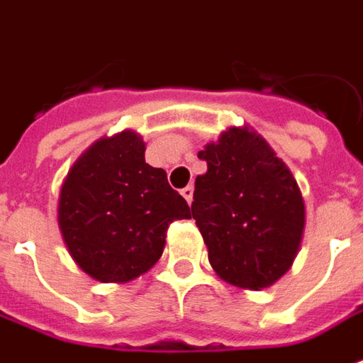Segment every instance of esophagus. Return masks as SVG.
I'll return each instance as SVG.
<instances>
[{"mask_svg":"<svg viewBox=\"0 0 363 363\" xmlns=\"http://www.w3.org/2000/svg\"><path fill=\"white\" fill-rule=\"evenodd\" d=\"M181 194L182 196H184V200H186V202H192V194H194V189H192V186H186V189H182L181 190Z\"/></svg>","mask_w":363,"mask_h":363,"instance_id":"obj_1","label":"esophagus"}]
</instances>
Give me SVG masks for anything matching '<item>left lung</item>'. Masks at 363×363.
<instances>
[{"label":"left lung","instance_id":"8db88e82","mask_svg":"<svg viewBox=\"0 0 363 363\" xmlns=\"http://www.w3.org/2000/svg\"><path fill=\"white\" fill-rule=\"evenodd\" d=\"M199 157L192 218L225 283L261 291L283 277L305 234L303 192L283 159L250 125L228 128Z\"/></svg>","mask_w":363,"mask_h":363}]
</instances>
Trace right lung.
Listing matches in <instances>:
<instances>
[{"instance_id":"right-lung-1","label":"right lung","mask_w":363,"mask_h":363,"mask_svg":"<svg viewBox=\"0 0 363 363\" xmlns=\"http://www.w3.org/2000/svg\"><path fill=\"white\" fill-rule=\"evenodd\" d=\"M190 208L167 173L145 163L133 129L104 135L76 159L58 192L57 220L74 263L100 283H128L161 259L169 224Z\"/></svg>"}]
</instances>
